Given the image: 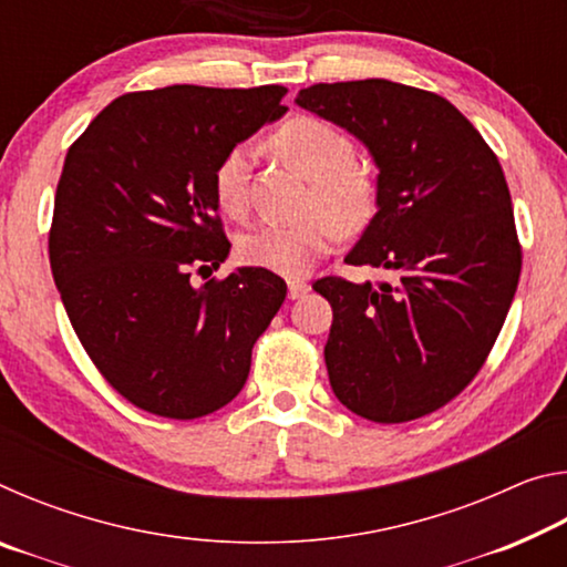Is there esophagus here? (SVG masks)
I'll list each match as a JSON object with an SVG mask.
<instances>
[{
    "mask_svg": "<svg viewBox=\"0 0 567 567\" xmlns=\"http://www.w3.org/2000/svg\"><path fill=\"white\" fill-rule=\"evenodd\" d=\"M307 290H310V285H307L305 280H290V282H287V295H290V300H300V297L307 295Z\"/></svg>",
    "mask_w": 567,
    "mask_h": 567,
    "instance_id": "obj_1",
    "label": "esophagus"
}]
</instances>
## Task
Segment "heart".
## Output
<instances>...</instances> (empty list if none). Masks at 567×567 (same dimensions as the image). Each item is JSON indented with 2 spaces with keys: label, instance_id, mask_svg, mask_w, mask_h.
<instances>
[{
  "label": "heart",
  "instance_id": "heart-1",
  "mask_svg": "<svg viewBox=\"0 0 567 567\" xmlns=\"http://www.w3.org/2000/svg\"><path fill=\"white\" fill-rule=\"evenodd\" d=\"M275 147L310 179L307 215L297 223H262L237 239L245 265L282 277H302L338 243L340 227L358 233L375 217L378 182L358 165V147L332 122L302 114L275 132ZM215 199L229 217H245L249 207V147H229L213 175Z\"/></svg>",
  "mask_w": 567,
  "mask_h": 567
}]
</instances>
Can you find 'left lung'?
<instances>
[{
	"label": "left lung",
	"mask_w": 567,
	"mask_h": 567,
	"mask_svg": "<svg viewBox=\"0 0 567 567\" xmlns=\"http://www.w3.org/2000/svg\"><path fill=\"white\" fill-rule=\"evenodd\" d=\"M297 104L368 145L378 213L348 265L395 282L320 277L332 305L324 364L332 392L364 420L408 422L457 398L483 368L523 267L501 162L445 97L388 80L312 84Z\"/></svg>",
	"instance_id": "8db88e82"
}]
</instances>
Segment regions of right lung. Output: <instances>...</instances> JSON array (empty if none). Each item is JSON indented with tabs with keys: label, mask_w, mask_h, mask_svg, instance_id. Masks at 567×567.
I'll list each match as a JSON object with an SVG mask.
<instances>
[{
	"label": "right lung",
	"mask_w": 567,
	"mask_h": 567,
	"mask_svg": "<svg viewBox=\"0 0 567 567\" xmlns=\"http://www.w3.org/2000/svg\"><path fill=\"white\" fill-rule=\"evenodd\" d=\"M280 84L172 87L107 104L66 152L50 265L66 318L134 408L195 420L245 388L252 348L287 285L239 267L199 290L192 270L229 255L213 175L229 147L282 117Z\"/></svg>",
	"instance_id": "add662e5"
}]
</instances>
